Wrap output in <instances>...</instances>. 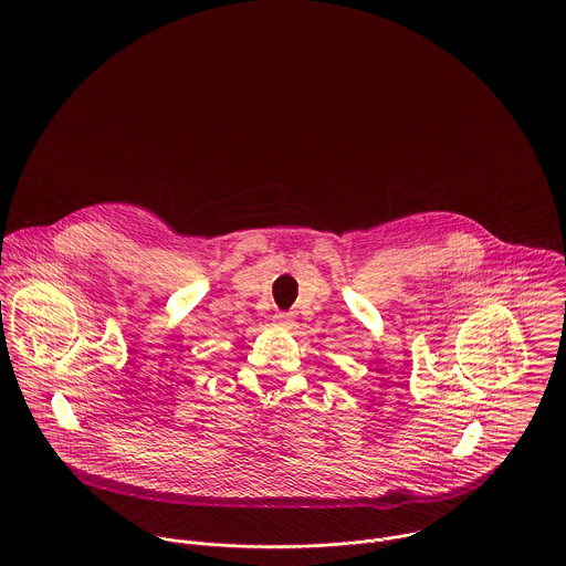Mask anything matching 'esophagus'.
I'll list each match as a JSON object with an SVG mask.
<instances>
[{
	"instance_id": "34e87169",
	"label": "esophagus",
	"mask_w": 566,
	"mask_h": 566,
	"mask_svg": "<svg viewBox=\"0 0 566 566\" xmlns=\"http://www.w3.org/2000/svg\"><path fill=\"white\" fill-rule=\"evenodd\" d=\"M275 324H277L280 328H291V326H293V315H291V313H277V315H275Z\"/></svg>"
}]
</instances>
